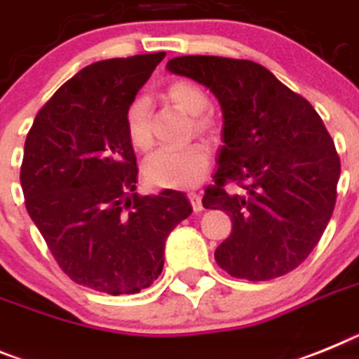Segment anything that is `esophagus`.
<instances>
[{"label":"esophagus","mask_w":359,"mask_h":359,"mask_svg":"<svg viewBox=\"0 0 359 359\" xmlns=\"http://www.w3.org/2000/svg\"><path fill=\"white\" fill-rule=\"evenodd\" d=\"M189 200H191V205L192 209H194V212H201L203 210V205H201V196L198 194V192H189Z\"/></svg>","instance_id":"34e87169"}]
</instances>
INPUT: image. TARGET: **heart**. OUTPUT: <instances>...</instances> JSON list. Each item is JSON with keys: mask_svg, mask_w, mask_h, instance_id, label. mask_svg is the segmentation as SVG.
Wrapping results in <instances>:
<instances>
[{"mask_svg": "<svg viewBox=\"0 0 359 359\" xmlns=\"http://www.w3.org/2000/svg\"><path fill=\"white\" fill-rule=\"evenodd\" d=\"M165 96L176 109L192 116L196 133L212 136L216 121L205 114L209 96L201 87L187 79H176L165 88ZM125 128L130 145L137 150H149L152 145L149 127V107L145 100H134L125 112ZM210 152L203 143H191L182 149H163L150 156L143 165L147 182L163 189H191L201 182L209 170Z\"/></svg>", "mask_w": 359, "mask_h": 359, "instance_id": "b5f03b06", "label": "heart"}]
</instances>
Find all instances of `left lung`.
<instances>
[{"label": "left lung", "mask_w": 359, "mask_h": 359, "mask_svg": "<svg viewBox=\"0 0 359 359\" xmlns=\"http://www.w3.org/2000/svg\"><path fill=\"white\" fill-rule=\"evenodd\" d=\"M172 74L205 85L223 112V143L205 209L231 216L214 252L234 278L267 281L302 265L336 205L339 156L314 107L249 60L180 56ZM234 182L240 193L229 191Z\"/></svg>", "instance_id": "1"}]
</instances>
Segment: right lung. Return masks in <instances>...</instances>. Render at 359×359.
Segmentation results:
<instances>
[{"instance_id":"obj_1","label":"right lung","mask_w":359,"mask_h":359,"mask_svg":"<svg viewBox=\"0 0 359 359\" xmlns=\"http://www.w3.org/2000/svg\"><path fill=\"white\" fill-rule=\"evenodd\" d=\"M165 52L85 67L36 114L21 189L32 222L70 280L136 294L163 271L165 240L191 216L183 192L137 196L125 112Z\"/></svg>"}]
</instances>
